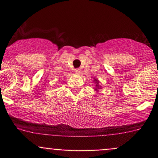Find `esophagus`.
<instances>
[{
    "label": "esophagus",
    "mask_w": 158,
    "mask_h": 158,
    "mask_svg": "<svg viewBox=\"0 0 158 158\" xmlns=\"http://www.w3.org/2000/svg\"><path fill=\"white\" fill-rule=\"evenodd\" d=\"M74 73H75V74L79 75V74H80V73H81V70L79 69H75Z\"/></svg>",
    "instance_id": "esophagus-1"
}]
</instances>
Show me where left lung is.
<instances>
[{
  "label": "left lung",
  "mask_w": 158,
  "mask_h": 158,
  "mask_svg": "<svg viewBox=\"0 0 158 158\" xmlns=\"http://www.w3.org/2000/svg\"><path fill=\"white\" fill-rule=\"evenodd\" d=\"M93 82L94 83H95V90L96 91V92H98L99 91L100 89H102V86L101 85H99V81L98 80V79H96L95 77L93 78Z\"/></svg>",
  "instance_id": "obj_1"
}]
</instances>
